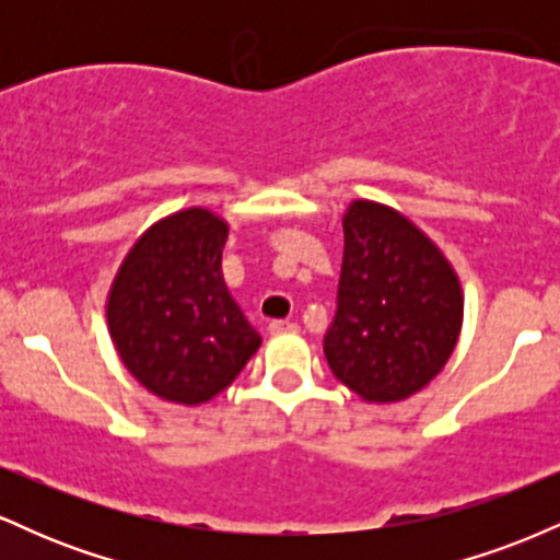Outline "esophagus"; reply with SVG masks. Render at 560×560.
Here are the masks:
<instances>
[{
  "mask_svg": "<svg viewBox=\"0 0 560 560\" xmlns=\"http://www.w3.org/2000/svg\"><path fill=\"white\" fill-rule=\"evenodd\" d=\"M268 331H271V334L298 331V324H294V320H271V324H268Z\"/></svg>",
  "mask_w": 560,
  "mask_h": 560,
  "instance_id": "obj_1",
  "label": "esophagus"
}]
</instances>
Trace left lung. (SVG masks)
<instances>
[{
    "instance_id": "1",
    "label": "left lung",
    "mask_w": 560,
    "mask_h": 560,
    "mask_svg": "<svg viewBox=\"0 0 560 560\" xmlns=\"http://www.w3.org/2000/svg\"><path fill=\"white\" fill-rule=\"evenodd\" d=\"M337 316L324 337L331 374L365 402H397L445 369L464 292L440 247L387 205L355 199L342 218Z\"/></svg>"
}]
</instances>
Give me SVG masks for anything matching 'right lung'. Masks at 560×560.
Returning a JSON list of instances; mask_svg holds the SVG:
<instances>
[{"mask_svg": "<svg viewBox=\"0 0 560 560\" xmlns=\"http://www.w3.org/2000/svg\"><path fill=\"white\" fill-rule=\"evenodd\" d=\"M229 226L205 208L178 210L139 236L107 294L120 361L163 400L202 405L258 352L221 271Z\"/></svg>", "mask_w": 560, "mask_h": 560, "instance_id": "add662e5", "label": "right lung"}]
</instances>
